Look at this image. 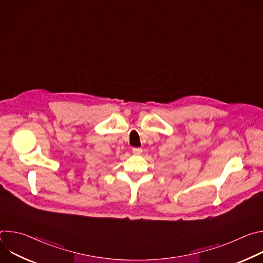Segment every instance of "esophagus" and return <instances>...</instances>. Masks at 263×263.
I'll list each match as a JSON object with an SVG mask.
<instances>
[{"mask_svg":"<svg viewBox=\"0 0 263 263\" xmlns=\"http://www.w3.org/2000/svg\"><path fill=\"white\" fill-rule=\"evenodd\" d=\"M132 152H133L134 155H140L141 152H142V148L141 147H133Z\"/></svg>","mask_w":263,"mask_h":263,"instance_id":"obj_1","label":"esophagus"}]
</instances>
